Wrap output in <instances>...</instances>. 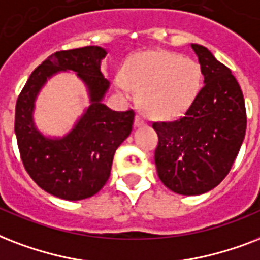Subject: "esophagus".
I'll use <instances>...</instances> for the list:
<instances>
[{
	"label": "esophagus",
	"mask_w": 260,
	"mask_h": 260,
	"mask_svg": "<svg viewBox=\"0 0 260 260\" xmlns=\"http://www.w3.org/2000/svg\"><path fill=\"white\" fill-rule=\"evenodd\" d=\"M145 123H146V120L144 119V116L142 115H136V122H134V124H136L137 127H140V126H145Z\"/></svg>",
	"instance_id": "obj_1"
}]
</instances>
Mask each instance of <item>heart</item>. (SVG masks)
I'll return each instance as SVG.
<instances>
[{
  "label": "heart",
  "mask_w": 260,
  "mask_h": 260,
  "mask_svg": "<svg viewBox=\"0 0 260 260\" xmlns=\"http://www.w3.org/2000/svg\"><path fill=\"white\" fill-rule=\"evenodd\" d=\"M201 65L171 51H148L133 57L115 86L124 98L140 93V104L152 118L172 119L194 103L202 88Z\"/></svg>",
  "instance_id": "b5f03b06"
}]
</instances>
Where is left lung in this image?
Instances as JSON below:
<instances>
[{
    "label": "left lung",
    "instance_id": "obj_1",
    "mask_svg": "<svg viewBox=\"0 0 260 260\" xmlns=\"http://www.w3.org/2000/svg\"><path fill=\"white\" fill-rule=\"evenodd\" d=\"M192 50L205 85L184 115L152 123L158 136V178L180 195H199L218 186L236 160L247 128L243 92L231 69L206 47L192 44Z\"/></svg>",
    "mask_w": 260,
    "mask_h": 260
}]
</instances>
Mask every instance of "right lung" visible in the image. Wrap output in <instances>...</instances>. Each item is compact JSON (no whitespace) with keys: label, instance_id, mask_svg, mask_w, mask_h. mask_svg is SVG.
<instances>
[{"label":"right lung","instance_id":"obj_1","mask_svg":"<svg viewBox=\"0 0 260 260\" xmlns=\"http://www.w3.org/2000/svg\"><path fill=\"white\" fill-rule=\"evenodd\" d=\"M106 54L98 46L51 54L32 72L16 102L15 133L24 168L42 190L58 198L80 201L102 190L115 150L132 133L136 112L112 111L102 103L110 86L100 72ZM59 70L76 71L88 86L92 103L68 136L51 140L36 130L31 111L40 88Z\"/></svg>","mask_w":260,"mask_h":260}]
</instances>
